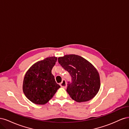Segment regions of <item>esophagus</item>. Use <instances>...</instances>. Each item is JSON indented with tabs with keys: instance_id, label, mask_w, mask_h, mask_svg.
Wrapping results in <instances>:
<instances>
[{
	"instance_id": "esophagus-1",
	"label": "esophagus",
	"mask_w": 129,
	"mask_h": 129,
	"mask_svg": "<svg viewBox=\"0 0 129 129\" xmlns=\"http://www.w3.org/2000/svg\"><path fill=\"white\" fill-rule=\"evenodd\" d=\"M60 86L62 88H66V87H67V83H66V81L65 80H63L62 81V82L60 84Z\"/></svg>"
}]
</instances>
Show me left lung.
I'll return each instance as SVG.
<instances>
[{
    "mask_svg": "<svg viewBox=\"0 0 129 129\" xmlns=\"http://www.w3.org/2000/svg\"><path fill=\"white\" fill-rule=\"evenodd\" d=\"M58 61L72 77V82L68 84L67 91L73 100L87 102L96 95L101 86L100 77L90 62L75 54L59 57Z\"/></svg>",
    "mask_w": 129,
    "mask_h": 129,
    "instance_id": "8db88e82",
    "label": "left lung"
}]
</instances>
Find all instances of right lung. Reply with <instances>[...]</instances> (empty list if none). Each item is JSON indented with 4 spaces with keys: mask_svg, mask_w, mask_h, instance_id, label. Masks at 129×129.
<instances>
[{
    "mask_svg": "<svg viewBox=\"0 0 129 129\" xmlns=\"http://www.w3.org/2000/svg\"><path fill=\"white\" fill-rule=\"evenodd\" d=\"M56 61L55 56L47 57L33 64L26 73L22 90L26 97L32 103L46 104L60 87L52 74Z\"/></svg>",
    "mask_w": 129,
    "mask_h": 129,
    "instance_id": "add662e5",
    "label": "right lung"
}]
</instances>
